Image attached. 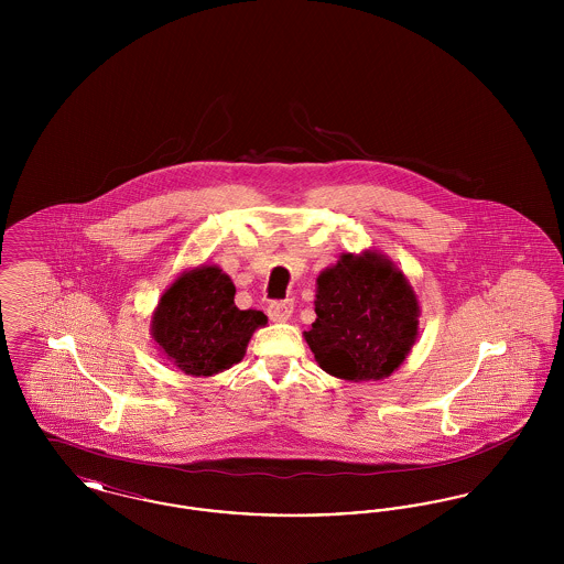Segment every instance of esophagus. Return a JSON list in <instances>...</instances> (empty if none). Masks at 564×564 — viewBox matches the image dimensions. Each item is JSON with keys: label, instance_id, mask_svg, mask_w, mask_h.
<instances>
[{"label": "esophagus", "instance_id": "esophagus-1", "mask_svg": "<svg viewBox=\"0 0 564 564\" xmlns=\"http://www.w3.org/2000/svg\"><path fill=\"white\" fill-rule=\"evenodd\" d=\"M270 319L272 322H288L294 313V304L290 300H283V302H270L269 308H267Z\"/></svg>", "mask_w": 564, "mask_h": 564}]
</instances>
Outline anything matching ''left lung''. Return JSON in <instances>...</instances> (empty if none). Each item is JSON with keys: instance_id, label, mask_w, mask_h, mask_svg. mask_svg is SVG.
Segmentation results:
<instances>
[{"instance_id": "1", "label": "left lung", "mask_w": 564, "mask_h": 564, "mask_svg": "<svg viewBox=\"0 0 564 564\" xmlns=\"http://www.w3.org/2000/svg\"><path fill=\"white\" fill-rule=\"evenodd\" d=\"M315 313L306 345L323 372L350 382L389 378L419 336V297L402 270L375 249L343 253L319 272Z\"/></svg>"}]
</instances>
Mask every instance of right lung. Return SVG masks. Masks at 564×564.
<instances>
[{
  "label": "right lung",
  "instance_id": "right-lung-1",
  "mask_svg": "<svg viewBox=\"0 0 564 564\" xmlns=\"http://www.w3.org/2000/svg\"><path fill=\"white\" fill-rule=\"evenodd\" d=\"M232 279L215 264L182 272L161 295L152 313V338L162 355L188 376H214L245 357L262 311L235 304Z\"/></svg>",
  "mask_w": 564,
  "mask_h": 564
}]
</instances>
